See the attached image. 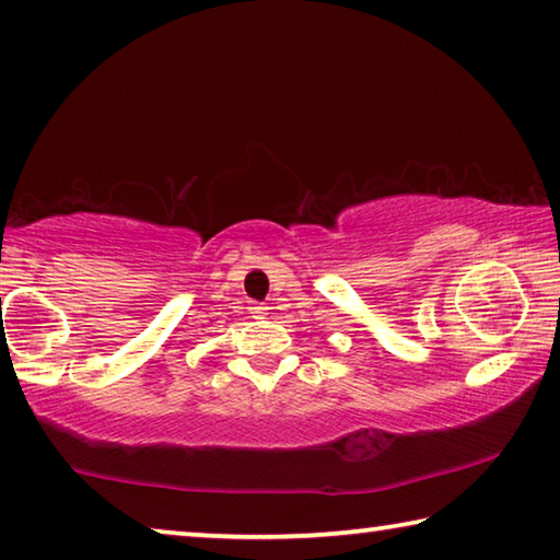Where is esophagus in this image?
<instances>
[{
  "mask_svg": "<svg viewBox=\"0 0 560 560\" xmlns=\"http://www.w3.org/2000/svg\"><path fill=\"white\" fill-rule=\"evenodd\" d=\"M267 314H269V308L261 306V303H254V306H252V316L254 318H264Z\"/></svg>",
  "mask_w": 560,
  "mask_h": 560,
  "instance_id": "1",
  "label": "esophagus"
}]
</instances>
